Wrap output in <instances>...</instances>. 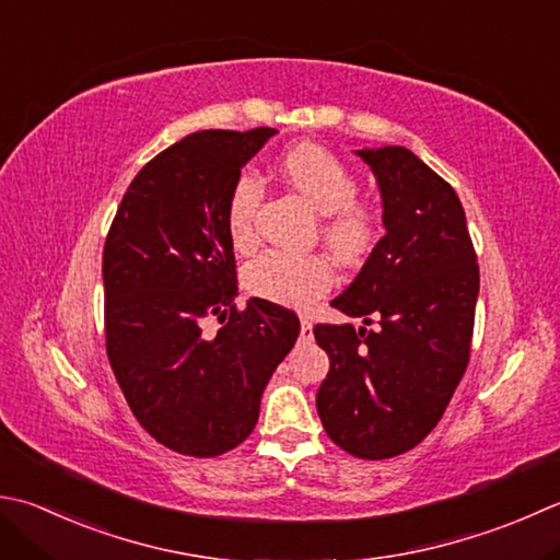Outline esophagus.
<instances>
[{
  "label": "esophagus",
  "mask_w": 560,
  "mask_h": 560,
  "mask_svg": "<svg viewBox=\"0 0 560 560\" xmlns=\"http://www.w3.org/2000/svg\"><path fill=\"white\" fill-rule=\"evenodd\" d=\"M301 342H313V323L308 317H301Z\"/></svg>",
  "instance_id": "1"
}]
</instances>
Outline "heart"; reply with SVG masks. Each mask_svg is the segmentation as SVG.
<instances>
[{
	"label": "heart",
	"instance_id": "b5f03b06",
	"mask_svg": "<svg viewBox=\"0 0 560 560\" xmlns=\"http://www.w3.org/2000/svg\"><path fill=\"white\" fill-rule=\"evenodd\" d=\"M281 177L320 215V237L335 257L354 261L364 257L376 240V218L354 201L357 179L342 160L317 145H295L279 160ZM261 186L252 174H240L230 186L225 225L237 252L255 245V218ZM332 267L320 255H291L271 249L252 259L245 269L249 293L271 303L305 308L332 287Z\"/></svg>",
	"mask_w": 560,
	"mask_h": 560
}]
</instances>
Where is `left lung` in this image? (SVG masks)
<instances>
[{"label": "left lung", "instance_id": "obj_1", "mask_svg": "<svg viewBox=\"0 0 560 560\" xmlns=\"http://www.w3.org/2000/svg\"><path fill=\"white\" fill-rule=\"evenodd\" d=\"M354 155L378 182L386 235L332 305L378 327L315 325L330 357L315 405L337 446L376 462L442 420L468 364L480 277L464 206L440 174L398 145Z\"/></svg>", "mask_w": 560, "mask_h": 560}]
</instances>
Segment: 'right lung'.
<instances>
[{"mask_svg":"<svg viewBox=\"0 0 560 560\" xmlns=\"http://www.w3.org/2000/svg\"><path fill=\"white\" fill-rule=\"evenodd\" d=\"M277 128L199 130L142 167L104 245L106 354L136 420L172 452L221 456L255 430L301 323L249 299L235 311L230 186ZM215 314L222 330L202 332Z\"/></svg>","mask_w":560,"mask_h":560,"instance_id":"1","label":"right lung"}]
</instances>
